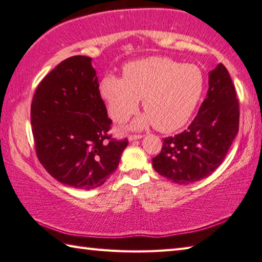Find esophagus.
<instances>
[{
    "mask_svg": "<svg viewBox=\"0 0 262 262\" xmlns=\"http://www.w3.org/2000/svg\"><path fill=\"white\" fill-rule=\"evenodd\" d=\"M142 136H143V135H140V134H134V135H129V137H128V140H129V141H135V140H140V139H142Z\"/></svg>",
    "mask_w": 262,
    "mask_h": 262,
    "instance_id": "34e87169",
    "label": "esophagus"
}]
</instances>
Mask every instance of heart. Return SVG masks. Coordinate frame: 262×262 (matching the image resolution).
<instances>
[{"label":"heart","mask_w":262,"mask_h":262,"mask_svg":"<svg viewBox=\"0 0 262 262\" xmlns=\"http://www.w3.org/2000/svg\"><path fill=\"white\" fill-rule=\"evenodd\" d=\"M203 89L205 77L198 66L161 56L128 62L121 78L107 75L99 84L100 96L114 121H126L142 99L147 114L137 119L134 127L154 123L163 133L174 132L188 121Z\"/></svg>","instance_id":"heart-1"}]
</instances>
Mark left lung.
Listing matches in <instances>:
<instances>
[{
  "mask_svg": "<svg viewBox=\"0 0 262 262\" xmlns=\"http://www.w3.org/2000/svg\"><path fill=\"white\" fill-rule=\"evenodd\" d=\"M239 129V101L228 69L220 63L209 73L206 99L188 128L165 137L152 158L159 174L176 184H192L210 176L231 147Z\"/></svg>",
  "mask_w": 262,
  "mask_h": 262,
  "instance_id": "1",
  "label": "left lung"
}]
</instances>
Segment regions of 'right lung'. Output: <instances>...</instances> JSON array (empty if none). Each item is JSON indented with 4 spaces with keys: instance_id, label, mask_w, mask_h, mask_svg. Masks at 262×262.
Wrapping results in <instances>:
<instances>
[{
    "instance_id": "add662e5",
    "label": "right lung",
    "mask_w": 262,
    "mask_h": 262,
    "mask_svg": "<svg viewBox=\"0 0 262 262\" xmlns=\"http://www.w3.org/2000/svg\"><path fill=\"white\" fill-rule=\"evenodd\" d=\"M37 157L61 184L78 189L103 185L117 170L128 140L108 135L112 120L91 57L72 56L48 73L31 104Z\"/></svg>"
}]
</instances>
